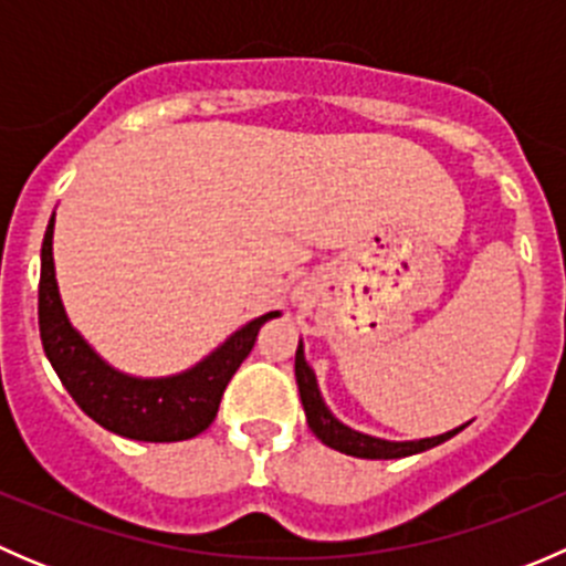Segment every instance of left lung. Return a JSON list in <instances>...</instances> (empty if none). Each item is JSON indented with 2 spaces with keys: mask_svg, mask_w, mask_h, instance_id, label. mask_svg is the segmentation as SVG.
I'll return each mask as SVG.
<instances>
[{
  "mask_svg": "<svg viewBox=\"0 0 566 566\" xmlns=\"http://www.w3.org/2000/svg\"><path fill=\"white\" fill-rule=\"evenodd\" d=\"M295 380H298V394H301V402H304V413H306V421H310V430L315 432L325 447L336 449V452L342 454H350V458H364V460L408 458V454L427 452V449L449 441V438H454L460 430H465L468 427V424L454 427V430L443 432V436L419 438V441H386V438L367 436V432H358L353 430V427L342 424V421L331 413L323 394L317 389L315 369L306 364L304 345H301V342H298V350H295Z\"/></svg>",
  "mask_w": 566,
  "mask_h": 566,
  "instance_id": "1",
  "label": "left lung"
}]
</instances>
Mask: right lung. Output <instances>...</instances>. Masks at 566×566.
I'll return each instance as SVG.
<instances>
[{
    "instance_id": "1",
    "label": "right lung",
    "mask_w": 566,
    "mask_h": 566,
    "mask_svg": "<svg viewBox=\"0 0 566 566\" xmlns=\"http://www.w3.org/2000/svg\"><path fill=\"white\" fill-rule=\"evenodd\" d=\"M54 216L40 249L38 323L45 358L78 408L114 436L147 443L188 441L213 424L227 384L254 347L256 331L279 312L254 317L224 345L169 378H134L106 364L71 325L54 276Z\"/></svg>"
}]
</instances>
